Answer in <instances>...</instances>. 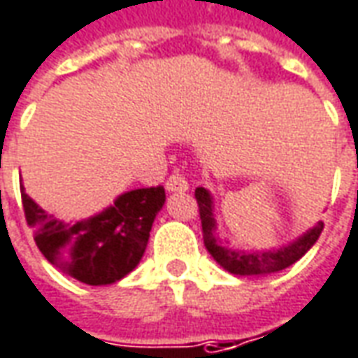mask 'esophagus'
<instances>
[{"label":"esophagus","instance_id":"esophagus-1","mask_svg":"<svg viewBox=\"0 0 358 358\" xmlns=\"http://www.w3.org/2000/svg\"><path fill=\"white\" fill-rule=\"evenodd\" d=\"M187 187H189V184H187L186 176L180 174V172H174V174H171L169 180H166V189H169V192H186Z\"/></svg>","mask_w":358,"mask_h":358}]
</instances>
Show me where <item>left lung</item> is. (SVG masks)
Returning <instances> with one entry per match:
<instances>
[{
  "label": "left lung",
  "mask_w": 358,
  "mask_h": 358,
  "mask_svg": "<svg viewBox=\"0 0 358 358\" xmlns=\"http://www.w3.org/2000/svg\"><path fill=\"white\" fill-rule=\"evenodd\" d=\"M196 201L199 207V219H201V231H203V244L213 259L222 266L229 273L234 275H269L283 271L294 262H299L308 252L320 234L324 231V222H318L312 231L292 242L289 246L273 252H236V250L221 246L215 238V219L211 209V196L205 187H196Z\"/></svg>",
  "instance_id": "1"
}]
</instances>
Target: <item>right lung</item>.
Masks as SVG:
<instances>
[{
    "instance_id": "obj_1",
    "label": "right lung",
    "mask_w": 358,
    "mask_h": 358,
    "mask_svg": "<svg viewBox=\"0 0 358 358\" xmlns=\"http://www.w3.org/2000/svg\"><path fill=\"white\" fill-rule=\"evenodd\" d=\"M27 224L50 264L87 285H112L134 271L164 203V187H139L120 196L96 217L66 224L52 219L21 189Z\"/></svg>"
}]
</instances>
